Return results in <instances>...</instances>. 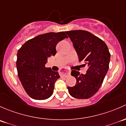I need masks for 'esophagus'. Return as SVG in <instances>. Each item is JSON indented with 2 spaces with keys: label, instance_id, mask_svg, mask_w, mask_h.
Instances as JSON below:
<instances>
[{
  "label": "esophagus",
  "instance_id": "1",
  "mask_svg": "<svg viewBox=\"0 0 126 126\" xmlns=\"http://www.w3.org/2000/svg\"><path fill=\"white\" fill-rule=\"evenodd\" d=\"M59 74H60L61 76H64V77H67V76L70 75V72L68 69L63 70H61L59 72Z\"/></svg>",
  "mask_w": 126,
  "mask_h": 126
}]
</instances>
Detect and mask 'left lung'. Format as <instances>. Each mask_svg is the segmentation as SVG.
Listing matches in <instances>:
<instances>
[{"mask_svg": "<svg viewBox=\"0 0 126 126\" xmlns=\"http://www.w3.org/2000/svg\"><path fill=\"white\" fill-rule=\"evenodd\" d=\"M77 52L79 61L84 63L88 69L86 74L72 70L76 84L67 89L71 96L78 99H88L93 96L101 86L109 68L110 53L102 40L85 30L66 32Z\"/></svg>", "mask_w": 126, "mask_h": 126, "instance_id": "obj_1", "label": "left lung"}]
</instances>
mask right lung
Segmentation results:
<instances>
[{"mask_svg":"<svg viewBox=\"0 0 126 126\" xmlns=\"http://www.w3.org/2000/svg\"><path fill=\"white\" fill-rule=\"evenodd\" d=\"M65 38H68L65 32L40 34L27 41L18 50V76L25 92L33 99L44 100L52 95L54 84L60 76L58 72L46 68L45 65L48 57L56 53L57 44Z\"/></svg>","mask_w":126,"mask_h":126,"instance_id":"obj_1","label":"right lung"}]
</instances>
